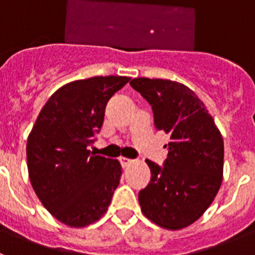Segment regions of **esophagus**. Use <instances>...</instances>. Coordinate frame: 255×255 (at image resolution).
<instances>
[{
  "label": "esophagus",
  "instance_id": "esophagus-1",
  "mask_svg": "<svg viewBox=\"0 0 255 255\" xmlns=\"http://www.w3.org/2000/svg\"><path fill=\"white\" fill-rule=\"evenodd\" d=\"M120 161H121V164H123L124 167H126V166H129V164H131L132 162H134V161H132V159L125 158V157H121Z\"/></svg>",
  "mask_w": 255,
  "mask_h": 255
}]
</instances>
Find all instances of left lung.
I'll return each mask as SVG.
<instances>
[{"mask_svg":"<svg viewBox=\"0 0 255 255\" xmlns=\"http://www.w3.org/2000/svg\"><path fill=\"white\" fill-rule=\"evenodd\" d=\"M130 85L152 106L154 125L170 135L163 167L145 159L150 182L139 191L144 216L167 230L194 224L220 190L224 139L190 88L167 79L135 78Z\"/></svg>","mask_w":255,"mask_h":255,"instance_id":"left-lung-1","label":"left lung"}]
</instances>
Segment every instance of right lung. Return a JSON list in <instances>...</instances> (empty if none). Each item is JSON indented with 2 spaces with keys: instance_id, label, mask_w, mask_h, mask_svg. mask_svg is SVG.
Masks as SVG:
<instances>
[{
  "instance_id": "1",
  "label": "right lung",
  "mask_w": 255,
  "mask_h": 255,
  "mask_svg": "<svg viewBox=\"0 0 255 255\" xmlns=\"http://www.w3.org/2000/svg\"><path fill=\"white\" fill-rule=\"evenodd\" d=\"M129 80L108 75L67 83L49 97L29 134L31 186L44 208L67 226L100 220L120 184V162L88 147L102 128L108 100Z\"/></svg>"
}]
</instances>
